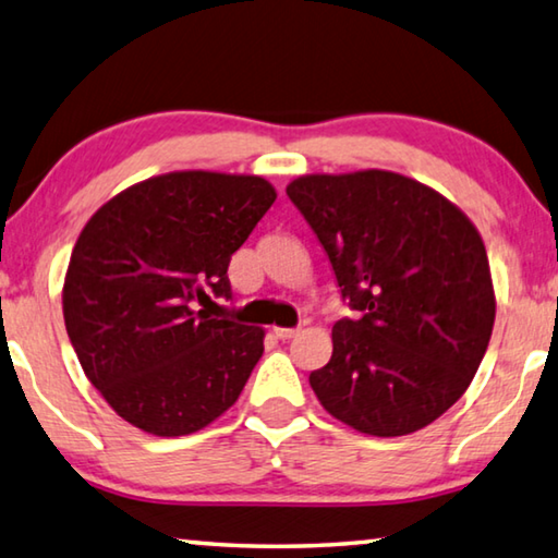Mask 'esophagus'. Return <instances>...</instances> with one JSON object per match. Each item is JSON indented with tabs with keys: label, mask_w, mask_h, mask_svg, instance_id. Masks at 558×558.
I'll list each match as a JSON object with an SVG mask.
<instances>
[{
	"label": "esophagus",
	"mask_w": 558,
	"mask_h": 558,
	"mask_svg": "<svg viewBox=\"0 0 558 558\" xmlns=\"http://www.w3.org/2000/svg\"><path fill=\"white\" fill-rule=\"evenodd\" d=\"M272 332H276L278 339H292V337L298 335V329L295 327H276V329H272Z\"/></svg>",
	"instance_id": "obj_1"
}]
</instances>
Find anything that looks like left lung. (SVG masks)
I'll return each instance as SVG.
<instances>
[{
	"mask_svg": "<svg viewBox=\"0 0 558 558\" xmlns=\"http://www.w3.org/2000/svg\"><path fill=\"white\" fill-rule=\"evenodd\" d=\"M286 192L356 313L335 323L332 359L310 374L319 403L379 438L428 426L465 393L493 335L477 229L430 186L381 169L307 174Z\"/></svg>",
	"mask_w": 558,
	"mask_h": 558,
	"instance_id": "left-lung-1",
	"label": "left lung"
}]
</instances>
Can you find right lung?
<instances>
[{"instance_id": "right-lung-1", "label": "right lung", "mask_w": 558, "mask_h": 558, "mask_svg": "<svg viewBox=\"0 0 558 558\" xmlns=\"http://www.w3.org/2000/svg\"><path fill=\"white\" fill-rule=\"evenodd\" d=\"M276 189L263 177L169 172L93 214L63 282L65 332L112 411L162 438L229 411L263 354V329L211 315L231 300V256Z\"/></svg>"}]
</instances>
